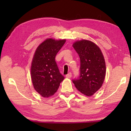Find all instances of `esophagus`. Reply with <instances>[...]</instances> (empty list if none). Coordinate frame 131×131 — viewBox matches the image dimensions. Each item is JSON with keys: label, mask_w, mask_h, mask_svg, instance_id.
<instances>
[{"label": "esophagus", "mask_w": 131, "mask_h": 131, "mask_svg": "<svg viewBox=\"0 0 131 131\" xmlns=\"http://www.w3.org/2000/svg\"><path fill=\"white\" fill-rule=\"evenodd\" d=\"M71 76H72V74H71V73H69L67 75H66V77L67 78H70L71 77Z\"/></svg>", "instance_id": "esophagus-1"}]
</instances>
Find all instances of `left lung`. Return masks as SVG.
I'll return each mask as SVG.
<instances>
[{
	"label": "left lung",
	"mask_w": 131,
	"mask_h": 131,
	"mask_svg": "<svg viewBox=\"0 0 131 131\" xmlns=\"http://www.w3.org/2000/svg\"><path fill=\"white\" fill-rule=\"evenodd\" d=\"M73 46L80 60V75L73 82L82 93L91 96L101 87L104 81L106 65L104 56L99 47L90 40H78Z\"/></svg>",
	"instance_id": "1"
}]
</instances>
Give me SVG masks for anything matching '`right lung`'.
I'll return each mask as SVG.
<instances>
[{
    "mask_svg": "<svg viewBox=\"0 0 131 131\" xmlns=\"http://www.w3.org/2000/svg\"><path fill=\"white\" fill-rule=\"evenodd\" d=\"M65 42V39H47L36 49L31 62V77L35 91L43 97L53 95L65 78L60 73L55 57Z\"/></svg>",
    "mask_w": 131,
    "mask_h": 131,
    "instance_id": "add662e5",
    "label": "right lung"
}]
</instances>
